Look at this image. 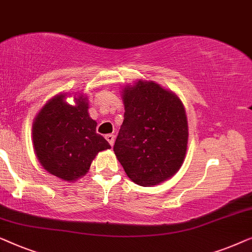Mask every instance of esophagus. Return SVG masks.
I'll return each mask as SVG.
<instances>
[{
    "instance_id": "1",
    "label": "esophagus",
    "mask_w": 252,
    "mask_h": 252,
    "mask_svg": "<svg viewBox=\"0 0 252 252\" xmlns=\"http://www.w3.org/2000/svg\"><path fill=\"white\" fill-rule=\"evenodd\" d=\"M106 140L108 141L109 143V145H111V146H113V145H114V140H115V137H114V134H106Z\"/></svg>"
}]
</instances>
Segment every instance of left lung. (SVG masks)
I'll return each instance as SVG.
<instances>
[{
    "instance_id": "obj_1",
    "label": "left lung",
    "mask_w": 252,
    "mask_h": 252,
    "mask_svg": "<svg viewBox=\"0 0 252 252\" xmlns=\"http://www.w3.org/2000/svg\"><path fill=\"white\" fill-rule=\"evenodd\" d=\"M125 121L114 153L126 176L151 187L172 177L187 151L189 125L185 108L172 91L153 81L139 80L123 89Z\"/></svg>"
}]
</instances>
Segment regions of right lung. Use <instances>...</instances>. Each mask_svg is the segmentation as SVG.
<instances>
[{
  "instance_id": "1",
  "label": "right lung",
  "mask_w": 252,
  "mask_h": 252,
  "mask_svg": "<svg viewBox=\"0 0 252 252\" xmlns=\"http://www.w3.org/2000/svg\"><path fill=\"white\" fill-rule=\"evenodd\" d=\"M57 94L45 104L33 122V145L38 161L49 173L75 182L89 170L99 152L111 145L95 132L97 122L88 113V98L81 94L75 105Z\"/></svg>"
}]
</instances>
